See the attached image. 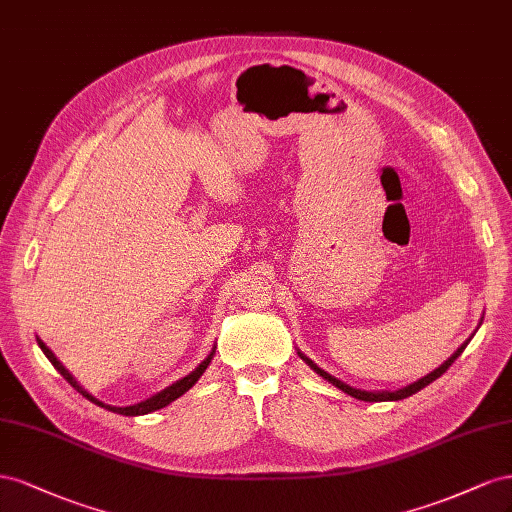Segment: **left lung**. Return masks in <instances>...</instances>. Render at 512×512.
<instances>
[{"mask_svg":"<svg viewBox=\"0 0 512 512\" xmlns=\"http://www.w3.org/2000/svg\"><path fill=\"white\" fill-rule=\"evenodd\" d=\"M483 324V317H480V321H478V326ZM474 337V334H472ZM472 337L467 339V341H463L459 347H457V352L452 354L448 360H444L440 367L437 369H433L431 373H427L425 377H420V379H416V382H412V384H407V386H403V388H397V390H362V388H354V386H349V384H345V382H341V379H337L334 375H330L328 371H324V369H319L317 364L309 358V356H304L300 349H298V356L309 364V367L319 375V377H324L326 382H330L332 386H337L339 390H343L345 394H349V397H354V399H358V401H369V403H377V401H401V399H407V397H412V394H416L418 390H422L425 386H429L431 382H435L437 377L440 375H444L446 371H448V367L452 362H455L461 354H463V349L467 347V343L472 341Z\"/></svg>","mask_w":512,"mask_h":512,"instance_id":"8db88e82","label":"left lung"}]
</instances>
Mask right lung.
<instances>
[{"label": "right lung", "instance_id": "obj_1", "mask_svg": "<svg viewBox=\"0 0 512 512\" xmlns=\"http://www.w3.org/2000/svg\"><path fill=\"white\" fill-rule=\"evenodd\" d=\"M38 341V347L42 349V352H45V356L49 358V362L53 364V367L60 371L62 375H64V379L66 382L75 388L77 392H81L83 397L87 399V401H92L94 405H98V407H105V410H109V412H113V414H122V416H143V414H150V412H156V410H160V407H165V405H169L171 401H175L178 397H182V394L186 392V390H191L197 382H199V377L206 373V369L210 367V362H212V358H214V352H216V347H212V352L208 354V358L203 360V362H199V367L197 369H193L191 373H188L186 377H182V379H178V382H173L171 386H167L165 390H160V392H156V394H152L150 399H145V401H141V403H135V405H126V407H118V405H107V403H102V401H98L94 394H90L87 392L75 377L70 375V371L64 367V364L55 358V354L51 352V349L42 343L40 339H36Z\"/></svg>", "mask_w": 512, "mask_h": 512}]
</instances>
